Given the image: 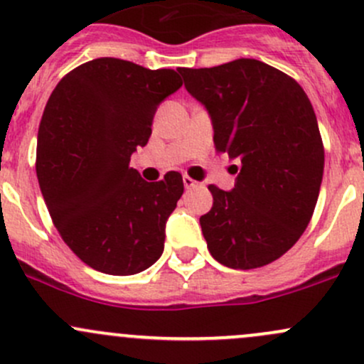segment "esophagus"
Here are the masks:
<instances>
[{"label": "esophagus", "mask_w": 364, "mask_h": 364, "mask_svg": "<svg viewBox=\"0 0 364 364\" xmlns=\"http://www.w3.org/2000/svg\"><path fill=\"white\" fill-rule=\"evenodd\" d=\"M183 185H185V188H195V186H198L200 183L195 181V179H191L190 176H183Z\"/></svg>", "instance_id": "34e87169"}]
</instances>
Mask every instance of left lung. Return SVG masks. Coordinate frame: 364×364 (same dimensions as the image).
<instances>
[{
    "mask_svg": "<svg viewBox=\"0 0 364 364\" xmlns=\"http://www.w3.org/2000/svg\"><path fill=\"white\" fill-rule=\"evenodd\" d=\"M178 72L209 112L215 150L242 164L233 190L209 186L207 249L233 269L269 264L301 238L318 202L325 150L313 105L295 79L254 58Z\"/></svg>",
    "mask_w": 364,
    "mask_h": 364,
    "instance_id": "8db88e82",
    "label": "left lung"
}]
</instances>
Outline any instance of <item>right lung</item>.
<instances>
[{
    "label": "right lung",
    "mask_w": 364,
    "mask_h": 364,
    "mask_svg": "<svg viewBox=\"0 0 364 364\" xmlns=\"http://www.w3.org/2000/svg\"><path fill=\"white\" fill-rule=\"evenodd\" d=\"M181 85L173 69L105 57L70 70L48 100L36 151L39 188L60 237L93 269L136 274L164 252L183 178L171 171L149 183L129 162L149 143L157 107Z\"/></svg>",
    "instance_id": "add662e5"
}]
</instances>
